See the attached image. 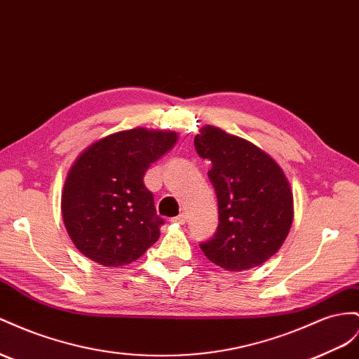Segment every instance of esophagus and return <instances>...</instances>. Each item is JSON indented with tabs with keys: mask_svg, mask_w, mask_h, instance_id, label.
Wrapping results in <instances>:
<instances>
[{
	"mask_svg": "<svg viewBox=\"0 0 359 359\" xmlns=\"http://www.w3.org/2000/svg\"><path fill=\"white\" fill-rule=\"evenodd\" d=\"M172 224H180V225H184L186 224V216L184 215H180V216H177V217H172Z\"/></svg>",
	"mask_w": 359,
	"mask_h": 359,
	"instance_id": "obj_1",
	"label": "esophagus"
}]
</instances>
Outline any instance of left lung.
I'll list each match as a JSON object with an SVG mask.
<instances>
[{"label": "left lung", "mask_w": 359, "mask_h": 359, "mask_svg": "<svg viewBox=\"0 0 359 359\" xmlns=\"http://www.w3.org/2000/svg\"><path fill=\"white\" fill-rule=\"evenodd\" d=\"M199 157L211 161L219 225L201 243L216 266L241 272L261 266L285 241L293 222V193L278 163L254 143L207 125L195 137Z\"/></svg>", "instance_id": "left-lung-1"}]
</instances>
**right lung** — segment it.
I'll list each match as a JSON object with an SVG mask.
<instances>
[{
  "mask_svg": "<svg viewBox=\"0 0 359 359\" xmlns=\"http://www.w3.org/2000/svg\"><path fill=\"white\" fill-rule=\"evenodd\" d=\"M177 139L173 131L134 128L110 134L80 154L65 181L62 215L83 255L119 267L156 243L164 220L143 177Z\"/></svg>",
  "mask_w": 359,
  "mask_h": 359,
  "instance_id": "right-lung-1",
  "label": "right lung"
}]
</instances>
